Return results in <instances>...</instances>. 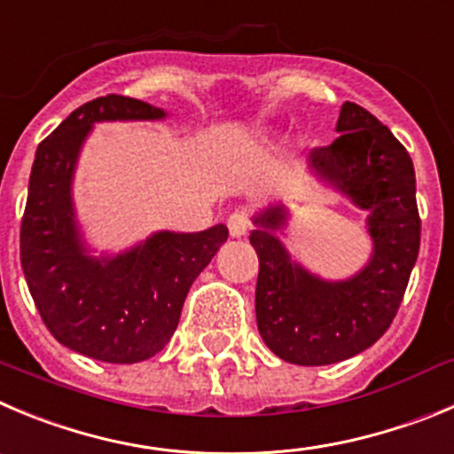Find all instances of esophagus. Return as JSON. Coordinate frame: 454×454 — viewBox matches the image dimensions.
Here are the masks:
<instances>
[{"instance_id":"esophagus-1","label":"esophagus","mask_w":454,"mask_h":454,"mask_svg":"<svg viewBox=\"0 0 454 454\" xmlns=\"http://www.w3.org/2000/svg\"><path fill=\"white\" fill-rule=\"evenodd\" d=\"M251 228V213H248V207H237L235 213L228 217V232L232 237H244Z\"/></svg>"}]
</instances>
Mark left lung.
<instances>
[{
    "label": "left lung",
    "mask_w": 454,
    "mask_h": 454,
    "mask_svg": "<svg viewBox=\"0 0 454 454\" xmlns=\"http://www.w3.org/2000/svg\"><path fill=\"white\" fill-rule=\"evenodd\" d=\"M340 137L309 154L323 179L370 210L374 257L347 282H323L300 266L273 237L285 213L255 219L251 244L260 257L257 329L269 349L295 365H332L361 354L389 329L408 289L421 244L412 159L392 131L361 105L345 103Z\"/></svg>",
    "instance_id": "8db88e82"
}]
</instances>
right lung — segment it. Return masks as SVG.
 Wrapping results in <instances>:
<instances>
[{
  "label": "right lung",
  "instance_id": "add662e5",
  "mask_svg": "<svg viewBox=\"0 0 454 454\" xmlns=\"http://www.w3.org/2000/svg\"><path fill=\"white\" fill-rule=\"evenodd\" d=\"M163 109L118 93L75 109L37 145L20 228V260L37 311L53 338L103 363H141L159 354L179 325L197 275L228 239L226 226L159 232L143 247L98 262L82 255L69 185L93 122L163 118Z\"/></svg>",
  "mask_w": 454,
  "mask_h": 454
}]
</instances>
